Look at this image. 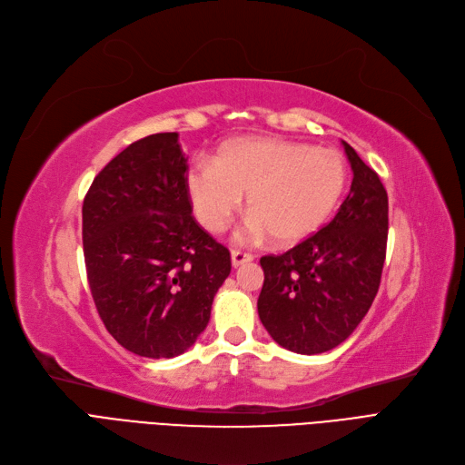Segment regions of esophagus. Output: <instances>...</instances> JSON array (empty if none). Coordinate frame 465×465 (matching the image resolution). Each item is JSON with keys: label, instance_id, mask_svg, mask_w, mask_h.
Segmentation results:
<instances>
[{"label": "esophagus", "instance_id": "1", "mask_svg": "<svg viewBox=\"0 0 465 465\" xmlns=\"http://www.w3.org/2000/svg\"><path fill=\"white\" fill-rule=\"evenodd\" d=\"M231 261H232V267H240V264L250 262L253 261V255L248 252H240V250H232L231 252Z\"/></svg>", "mask_w": 465, "mask_h": 465}]
</instances>
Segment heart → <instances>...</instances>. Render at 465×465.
Listing matches in <instances>:
<instances>
[{"instance_id": "1", "label": "heart", "mask_w": 465, "mask_h": 465, "mask_svg": "<svg viewBox=\"0 0 465 465\" xmlns=\"http://www.w3.org/2000/svg\"><path fill=\"white\" fill-rule=\"evenodd\" d=\"M346 166L333 149L280 138H244L219 149L215 164L198 161L187 173V191L198 221L221 232L246 196L252 217L242 240L271 234L282 246L314 234L337 208Z\"/></svg>"}]
</instances>
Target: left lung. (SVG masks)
<instances>
[{"label":"left lung","mask_w":465,"mask_h":465,"mask_svg":"<svg viewBox=\"0 0 465 465\" xmlns=\"http://www.w3.org/2000/svg\"><path fill=\"white\" fill-rule=\"evenodd\" d=\"M353 180L331 223L282 255L261 257V323L285 350L337 348L377 297L388 240V194L379 173L346 142Z\"/></svg>","instance_id":"8db88e82"}]
</instances>
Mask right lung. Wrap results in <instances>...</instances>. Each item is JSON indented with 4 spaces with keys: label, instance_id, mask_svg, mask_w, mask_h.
Segmentation results:
<instances>
[{
    "label": "right lung",
    "instance_id": "add662e5",
    "mask_svg": "<svg viewBox=\"0 0 465 465\" xmlns=\"http://www.w3.org/2000/svg\"><path fill=\"white\" fill-rule=\"evenodd\" d=\"M178 132L123 149L83 203L86 278L105 329L142 358H175L210 322L231 253L193 217Z\"/></svg>",
    "mask_w": 465,
    "mask_h": 465
}]
</instances>
